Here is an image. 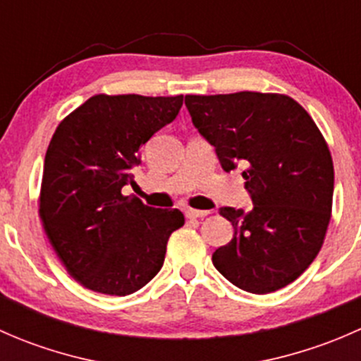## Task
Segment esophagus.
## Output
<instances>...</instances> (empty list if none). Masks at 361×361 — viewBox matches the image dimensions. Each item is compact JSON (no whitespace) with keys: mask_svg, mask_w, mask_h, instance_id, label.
Returning a JSON list of instances; mask_svg holds the SVG:
<instances>
[{"mask_svg":"<svg viewBox=\"0 0 361 361\" xmlns=\"http://www.w3.org/2000/svg\"><path fill=\"white\" fill-rule=\"evenodd\" d=\"M209 214L207 209H187V216L188 218H204Z\"/></svg>","mask_w":361,"mask_h":361,"instance_id":"1","label":"esophagus"}]
</instances>
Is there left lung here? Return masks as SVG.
<instances>
[{
    "instance_id": "8db88e82",
    "label": "left lung",
    "mask_w": 361,
    "mask_h": 361,
    "mask_svg": "<svg viewBox=\"0 0 361 361\" xmlns=\"http://www.w3.org/2000/svg\"><path fill=\"white\" fill-rule=\"evenodd\" d=\"M192 123L224 171L245 166L253 209L220 207L234 227L213 264L232 285L271 293L311 265L332 213L334 164L309 113L288 96L262 92L185 96Z\"/></svg>"
}]
</instances>
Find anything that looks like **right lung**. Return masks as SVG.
<instances>
[{"instance_id": "obj_1", "label": "right lung", "mask_w": 361, "mask_h": 361, "mask_svg": "<svg viewBox=\"0 0 361 361\" xmlns=\"http://www.w3.org/2000/svg\"><path fill=\"white\" fill-rule=\"evenodd\" d=\"M183 96H94L54 133L43 166L39 218L69 274L94 292L130 295L157 276L180 209H157L134 185L141 147L173 122Z\"/></svg>"}]
</instances>
